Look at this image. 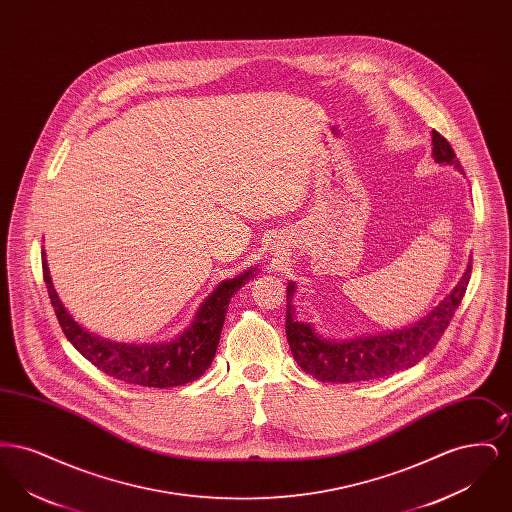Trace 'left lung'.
I'll list each match as a JSON object with an SVG mask.
<instances>
[{"label":"left lung","instance_id":"8db88e82","mask_svg":"<svg viewBox=\"0 0 512 512\" xmlns=\"http://www.w3.org/2000/svg\"><path fill=\"white\" fill-rule=\"evenodd\" d=\"M432 157L436 163L451 165L463 172L449 142L432 130ZM472 270V257L464 270L459 284L453 288L438 307L411 326L391 330L378 336H365L355 340H326L313 328L311 322L295 317L292 297L295 284L288 282V307H286V336L292 349L293 359L301 370L315 376L320 382H370L386 378L399 370L420 363L443 336L455 311L463 301Z\"/></svg>","mask_w":512,"mask_h":512}]
</instances>
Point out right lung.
Returning a JSON list of instances; mask_svg holds the SVG:
<instances>
[{
    "instance_id": "1",
    "label": "right lung",
    "mask_w": 512,
    "mask_h": 512,
    "mask_svg": "<svg viewBox=\"0 0 512 512\" xmlns=\"http://www.w3.org/2000/svg\"><path fill=\"white\" fill-rule=\"evenodd\" d=\"M42 268L57 320L76 351L105 374L126 384L147 388L184 386L203 376L217 353L230 297L257 274L255 268H249L236 278L222 280L199 305L192 324L174 340L163 343H122L101 338L71 317L53 288L44 249Z\"/></svg>"
}]
</instances>
